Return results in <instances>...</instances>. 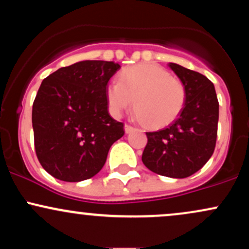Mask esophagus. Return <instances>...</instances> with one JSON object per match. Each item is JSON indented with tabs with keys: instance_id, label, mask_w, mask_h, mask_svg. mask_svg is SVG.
<instances>
[{
	"instance_id": "esophagus-1",
	"label": "esophagus",
	"mask_w": 249,
	"mask_h": 249,
	"mask_svg": "<svg viewBox=\"0 0 249 249\" xmlns=\"http://www.w3.org/2000/svg\"><path fill=\"white\" fill-rule=\"evenodd\" d=\"M124 128H125V132L126 133H130L133 131V126H131V125H128V124H125Z\"/></svg>"
}]
</instances>
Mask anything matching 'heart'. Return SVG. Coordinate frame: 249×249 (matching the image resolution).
<instances>
[{"mask_svg": "<svg viewBox=\"0 0 249 249\" xmlns=\"http://www.w3.org/2000/svg\"><path fill=\"white\" fill-rule=\"evenodd\" d=\"M186 97L184 83L152 63L126 68L119 73L118 83H111L107 89V101L113 115L119 116L133 103L137 118L152 128L176 121L184 110Z\"/></svg>", "mask_w": 249, "mask_h": 249, "instance_id": "b5f03b06", "label": "heart"}]
</instances>
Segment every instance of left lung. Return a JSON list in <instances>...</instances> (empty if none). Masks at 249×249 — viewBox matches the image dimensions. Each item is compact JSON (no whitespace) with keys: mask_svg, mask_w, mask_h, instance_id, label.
<instances>
[{"mask_svg":"<svg viewBox=\"0 0 249 249\" xmlns=\"http://www.w3.org/2000/svg\"><path fill=\"white\" fill-rule=\"evenodd\" d=\"M186 88V104L178 118L162 130L146 132L142 160L148 170L170 178H187L212 157L218 134L219 102L206 76L170 63Z\"/></svg>","mask_w":249,"mask_h":249,"instance_id":"obj_1","label":"left lung"}]
</instances>
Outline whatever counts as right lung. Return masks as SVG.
I'll return each mask as SVG.
<instances>
[{"instance_id":"add662e5","label":"right lung","mask_w":249,"mask_h":249,"mask_svg":"<svg viewBox=\"0 0 249 249\" xmlns=\"http://www.w3.org/2000/svg\"><path fill=\"white\" fill-rule=\"evenodd\" d=\"M118 63L83 61L43 79L33 104V128L38 161L63 181L96 176L111 145L124 136V124L108 115L107 82Z\"/></svg>"}]
</instances>
